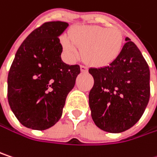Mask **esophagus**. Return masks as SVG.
Listing matches in <instances>:
<instances>
[{
	"instance_id": "1",
	"label": "esophagus",
	"mask_w": 157,
	"mask_h": 157,
	"mask_svg": "<svg viewBox=\"0 0 157 157\" xmlns=\"http://www.w3.org/2000/svg\"><path fill=\"white\" fill-rule=\"evenodd\" d=\"M80 68H81V72H82V73H87V71H88L87 67L84 66V65H81Z\"/></svg>"
}]
</instances>
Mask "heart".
Wrapping results in <instances>:
<instances>
[{"mask_svg":"<svg viewBox=\"0 0 157 157\" xmlns=\"http://www.w3.org/2000/svg\"><path fill=\"white\" fill-rule=\"evenodd\" d=\"M64 54L71 61L79 56V48L84 61L93 66L102 67L111 64L120 55L122 36L113 29L99 26H78L68 36L61 38Z\"/></svg>","mask_w":157,"mask_h":157,"instance_id":"obj_1","label":"heart"}]
</instances>
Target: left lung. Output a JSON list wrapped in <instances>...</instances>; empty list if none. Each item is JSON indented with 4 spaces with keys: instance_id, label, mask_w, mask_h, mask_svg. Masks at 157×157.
I'll use <instances>...</instances> for the list:
<instances>
[{
    "instance_id": "8db88e82",
    "label": "left lung",
    "mask_w": 157,
    "mask_h": 157,
    "mask_svg": "<svg viewBox=\"0 0 157 157\" xmlns=\"http://www.w3.org/2000/svg\"><path fill=\"white\" fill-rule=\"evenodd\" d=\"M119 56L107 66L89 69L94 84L89 106L95 125L109 133H121L142 117L150 97V71L140 50L125 38Z\"/></svg>"
}]
</instances>
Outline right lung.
<instances>
[{
    "instance_id": "obj_1",
    "label": "right lung",
    "mask_w": 157,
    "mask_h": 157,
    "mask_svg": "<svg viewBox=\"0 0 157 157\" xmlns=\"http://www.w3.org/2000/svg\"><path fill=\"white\" fill-rule=\"evenodd\" d=\"M68 24L50 21L33 30L17 51L8 75V101L26 128L45 130L60 120L80 74L61 59L59 36Z\"/></svg>"
}]
</instances>
